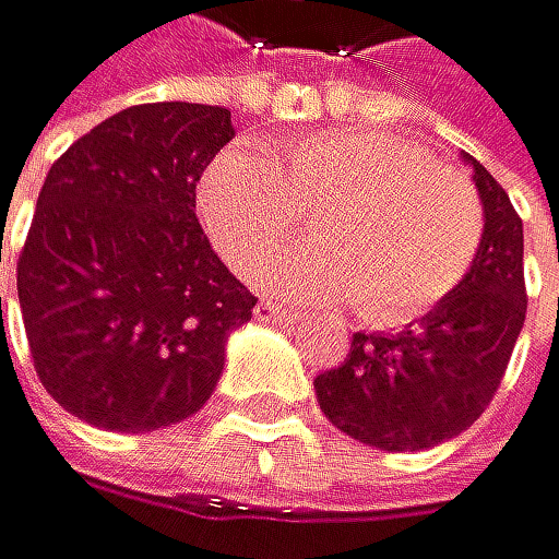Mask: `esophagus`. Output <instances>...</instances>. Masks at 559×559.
<instances>
[{
  "label": "esophagus",
  "instance_id": "obj_1",
  "mask_svg": "<svg viewBox=\"0 0 559 559\" xmlns=\"http://www.w3.org/2000/svg\"><path fill=\"white\" fill-rule=\"evenodd\" d=\"M285 316H288V309L277 306V302H267V298H261V302H257V309H253V319L257 322H282Z\"/></svg>",
  "mask_w": 559,
  "mask_h": 559
}]
</instances>
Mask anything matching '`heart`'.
<instances>
[{
  "label": "heart",
  "instance_id": "1",
  "mask_svg": "<svg viewBox=\"0 0 559 559\" xmlns=\"http://www.w3.org/2000/svg\"><path fill=\"white\" fill-rule=\"evenodd\" d=\"M199 216L243 277L261 274L312 216L316 247L264 271V288L343 302L371 326H399L464 282L485 237L474 188L423 147L374 130H322L271 147H229L202 171Z\"/></svg>",
  "mask_w": 559,
  "mask_h": 559
}]
</instances>
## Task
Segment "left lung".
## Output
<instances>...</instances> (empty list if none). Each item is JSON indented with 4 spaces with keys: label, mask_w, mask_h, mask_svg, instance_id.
<instances>
[{
    "label": "left lung",
    "mask_w": 559,
    "mask_h": 559,
    "mask_svg": "<svg viewBox=\"0 0 559 559\" xmlns=\"http://www.w3.org/2000/svg\"><path fill=\"white\" fill-rule=\"evenodd\" d=\"M474 188L485 237L467 277L402 333H357L350 354L319 374L316 402L336 429L378 450H429L481 416L526 322L522 219L485 164Z\"/></svg>",
    "instance_id": "left-lung-1"
}]
</instances>
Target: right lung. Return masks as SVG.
<instances>
[{"mask_svg": "<svg viewBox=\"0 0 559 559\" xmlns=\"http://www.w3.org/2000/svg\"><path fill=\"white\" fill-rule=\"evenodd\" d=\"M229 140L223 106L147 103L47 171L16 292L37 378L82 423L154 432L216 392L257 306L195 219V185Z\"/></svg>", "mask_w": 559, "mask_h": 559, "instance_id": "right-lung-1", "label": "right lung"}]
</instances>
